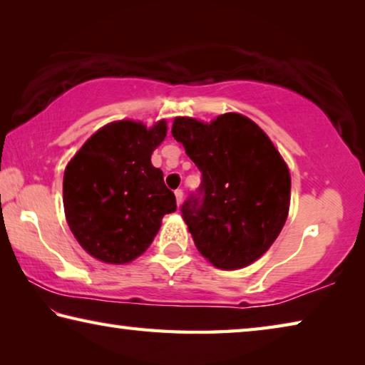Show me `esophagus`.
<instances>
[{
  "instance_id": "obj_1",
  "label": "esophagus",
  "mask_w": 365,
  "mask_h": 365,
  "mask_svg": "<svg viewBox=\"0 0 365 365\" xmlns=\"http://www.w3.org/2000/svg\"><path fill=\"white\" fill-rule=\"evenodd\" d=\"M175 200H177V206H180L182 201H183V191L182 190H175Z\"/></svg>"
}]
</instances>
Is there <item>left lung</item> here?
Returning a JSON list of instances; mask_svg holds the SVG:
<instances>
[{"instance_id":"left-lung-1","label":"left lung","mask_w":365,"mask_h":365,"mask_svg":"<svg viewBox=\"0 0 365 365\" xmlns=\"http://www.w3.org/2000/svg\"><path fill=\"white\" fill-rule=\"evenodd\" d=\"M172 137L201 170L202 200L191 196L183 220L200 255L222 270L257 261L285 225L289 169L256 122L227 113L211 122L175 117Z\"/></svg>"}]
</instances>
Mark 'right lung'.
<instances>
[{
    "instance_id": "1",
    "label": "right lung",
    "mask_w": 365,
    "mask_h": 365,
    "mask_svg": "<svg viewBox=\"0 0 365 365\" xmlns=\"http://www.w3.org/2000/svg\"><path fill=\"white\" fill-rule=\"evenodd\" d=\"M168 135V122L114 120L96 130L64 170L66 220L78 245L106 264L143 255L165 214L177 211L163 170L151 154Z\"/></svg>"
}]
</instances>
